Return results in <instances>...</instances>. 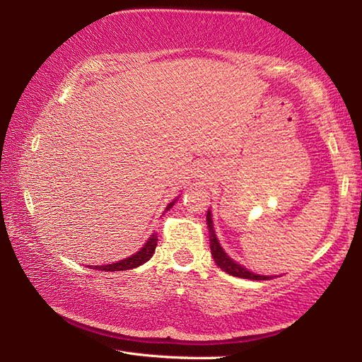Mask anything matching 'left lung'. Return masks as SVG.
Masks as SVG:
<instances>
[{"mask_svg":"<svg viewBox=\"0 0 362 362\" xmlns=\"http://www.w3.org/2000/svg\"><path fill=\"white\" fill-rule=\"evenodd\" d=\"M207 228H209V238H211V252L214 260H216L217 265L226 272L231 276H238V278H244V279H255V281H263V279H269L272 276H260V274H254L247 272V268H243L241 265H238L235 260H231L228 255L223 252V249L220 247L218 240L216 238V233H214V226H212V217H211V211L207 212Z\"/></svg>","mask_w":362,"mask_h":362,"instance_id":"obj_1","label":"left lung"}]
</instances>
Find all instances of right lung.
<instances>
[{
  "mask_svg": "<svg viewBox=\"0 0 362 362\" xmlns=\"http://www.w3.org/2000/svg\"><path fill=\"white\" fill-rule=\"evenodd\" d=\"M173 204H169L166 211H169V207ZM156 243H158V236L155 233V235L150 236V240L146 241L145 246L140 249L137 254L127 257V259H124V260H119L116 263H110V265H99V267H95V269H100V272H126V269L137 268V267L142 265V263L148 262L151 259V255L155 254Z\"/></svg>",
  "mask_w": 362,
  "mask_h": 362,
  "instance_id": "1",
  "label": "right lung"
}]
</instances>
